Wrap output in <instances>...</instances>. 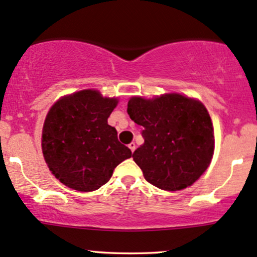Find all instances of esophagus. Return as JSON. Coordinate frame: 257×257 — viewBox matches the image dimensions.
I'll return each instance as SVG.
<instances>
[{"label": "esophagus", "instance_id": "34e87169", "mask_svg": "<svg viewBox=\"0 0 257 257\" xmlns=\"http://www.w3.org/2000/svg\"><path fill=\"white\" fill-rule=\"evenodd\" d=\"M128 148H130V150H131L132 153H134L135 150H136V143L131 142V143H130V145H128Z\"/></svg>", "mask_w": 257, "mask_h": 257}]
</instances>
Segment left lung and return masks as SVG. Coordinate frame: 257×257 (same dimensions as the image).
I'll return each instance as SVG.
<instances>
[{
    "instance_id": "1",
    "label": "left lung",
    "mask_w": 257,
    "mask_h": 257,
    "mask_svg": "<svg viewBox=\"0 0 257 257\" xmlns=\"http://www.w3.org/2000/svg\"><path fill=\"white\" fill-rule=\"evenodd\" d=\"M127 112L143 127L145 143L132 157L148 183L176 191L205 173L213 156L214 136L202 103L180 94L156 99L132 96Z\"/></svg>"
}]
</instances>
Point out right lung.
<instances>
[{"mask_svg":"<svg viewBox=\"0 0 257 257\" xmlns=\"http://www.w3.org/2000/svg\"><path fill=\"white\" fill-rule=\"evenodd\" d=\"M116 105L117 99L85 89L63 96L51 107L41 146L49 169L63 185L77 191H94L132 156L130 148L118 142L115 127L107 125Z\"/></svg>","mask_w":257,"mask_h":257,"instance_id":"right-lung-1","label":"right lung"}]
</instances>
